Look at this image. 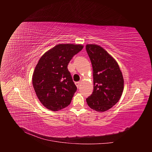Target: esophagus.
<instances>
[{
  "instance_id": "esophagus-1",
  "label": "esophagus",
  "mask_w": 152,
  "mask_h": 152,
  "mask_svg": "<svg viewBox=\"0 0 152 152\" xmlns=\"http://www.w3.org/2000/svg\"><path fill=\"white\" fill-rule=\"evenodd\" d=\"M80 84V82H75V85H76L77 88H79V87Z\"/></svg>"
}]
</instances>
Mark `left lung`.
<instances>
[{"mask_svg":"<svg viewBox=\"0 0 152 152\" xmlns=\"http://www.w3.org/2000/svg\"><path fill=\"white\" fill-rule=\"evenodd\" d=\"M87 53L93 66L94 90L86 99L89 107L96 112H105L115 104L124 91V78L117 62L97 44H87Z\"/></svg>","mask_w":152,"mask_h":152,"instance_id":"obj_1","label":"left lung"}]
</instances>
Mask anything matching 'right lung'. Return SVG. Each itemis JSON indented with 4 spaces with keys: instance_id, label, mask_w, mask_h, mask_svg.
<instances>
[{
    "instance_id": "right-lung-1",
    "label": "right lung",
    "mask_w": 152,
    "mask_h": 152,
    "mask_svg": "<svg viewBox=\"0 0 152 152\" xmlns=\"http://www.w3.org/2000/svg\"><path fill=\"white\" fill-rule=\"evenodd\" d=\"M83 48L82 44H58L39 59L32 75V84L40 103L48 110L58 111L70 104L77 87L67 66Z\"/></svg>"
}]
</instances>
